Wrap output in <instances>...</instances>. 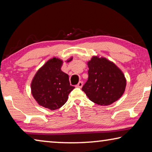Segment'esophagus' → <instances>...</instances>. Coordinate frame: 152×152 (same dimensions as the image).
Segmentation results:
<instances>
[{
	"label": "esophagus",
	"mask_w": 152,
	"mask_h": 152,
	"mask_svg": "<svg viewBox=\"0 0 152 152\" xmlns=\"http://www.w3.org/2000/svg\"><path fill=\"white\" fill-rule=\"evenodd\" d=\"M82 85H83V83H82V82L80 81V82H78V84L76 85V87H78V88H82Z\"/></svg>",
	"instance_id": "obj_1"
}]
</instances>
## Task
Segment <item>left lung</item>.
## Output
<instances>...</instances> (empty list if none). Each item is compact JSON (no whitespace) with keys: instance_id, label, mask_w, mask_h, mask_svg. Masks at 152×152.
<instances>
[{"instance_id":"left-lung-1","label":"left lung","mask_w":152,"mask_h":152,"mask_svg":"<svg viewBox=\"0 0 152 152\" xmlns=\"http://www.w3.org/2000/svg\"><path fill=\"white\" fill-rule=\"evenodd\" d=\"M88 78L82 87L94 103L107 106L117 101L124 93L126 79L115 64L104 58L93 56L89 61Z\"/></svg>"}]
</instances>
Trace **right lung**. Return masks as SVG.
Here are the masks:
<instances>
[{"label":"right lung","instance_id":"right-lung-1","mask_svg":"<svg viewBox=\"0 0 152 152\" xmlns=\"http://www.w3.org/2000/svg\"><path fill=\"white\" fill-rule=\"evenodd\" d=\"M72 57L67 60L69 62ZM63 61L53 58L36 72L31 84L33 96L41 106L50 110L60 109L66 103L74 88L70 86L69 76L61 71Z\"/></svg>","mask_w":152,"mask_h":152}]
</instances>
